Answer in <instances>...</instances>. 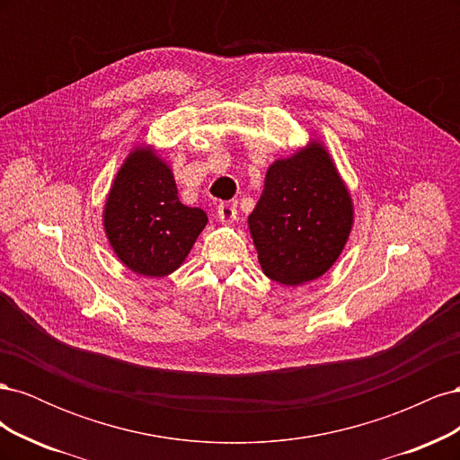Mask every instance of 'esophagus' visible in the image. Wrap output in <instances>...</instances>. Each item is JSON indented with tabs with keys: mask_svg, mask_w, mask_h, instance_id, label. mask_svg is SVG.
Wrapping results in <instances>:
<instances>
[{
	"mask_svg": "<svg viewBox=\"0 0 460 460\" xmlns=\"http://www.w3.org/2000/svg\"><path fill=\"white\" fill-rule=\"evenodd\" d=\"M217 217L220 222L228 225V222H234L235 218H238V211H235V205H232V203H220L217 208Z\"/></svg>",
	"mask_w": 460,
	"mask_h": 460,
	"instance_id": "34e87169",
	"label": "esophagus"
}]
</instances>
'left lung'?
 Returning <instances> with one entry per match:
<instances>
[{"label": "left lung", "mask_w": 460, "mask_h": 460, "mask_svg": "<svg viewBox=\"0 0 460 460\" xmlns=\"http://www.w3.org/2000/svg\"><path fill=\"white\" fill-rule=\"evenodd\" d=\"M262 272L297 286L316 280L349 238L353 205L328 151L309 144L267 171L261 199L247 218Z\"/></svg>", "instance_id": "left-lung-1"}]
</instances>
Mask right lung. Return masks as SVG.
Returning a JSON list of instances; mask_svg holds the SVG:
<instances>
[{
	"label": "right lung",
	"mask_w": 460,
	"mask_h": 460,
	"mask_svg": "<svg viewBox=\"0 0 460 460\" xmlns=\"http://www.w3.org/2000/svg\"><path fill=\"white\" fill-rule=\"evenodd\" d=\"M103 225L109 243L130 270L166 276L188 257L207 215L180 203L172 171L151 147H137L109 191Z\"/></svg>",
	"instance_id": "right-lung-1"
}]
</instances>
